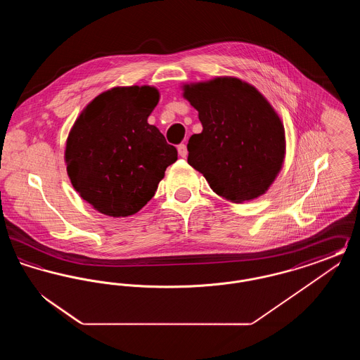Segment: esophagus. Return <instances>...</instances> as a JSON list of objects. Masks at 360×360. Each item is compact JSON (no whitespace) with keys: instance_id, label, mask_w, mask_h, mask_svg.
Here are the masks:
<instances>
[{"instance_id":"34e87169","label":"esophagus","mask_w":360,"mask_h":360,"mask_svg":"<svg viewBox=\"0 0 360 360\" xmlns=\"http://www.w3.org/2000/svg\"><path fill=\"white\" fill-rule=\"evenodd\" d=\"M178 154L181 158H186L188 156V147L186 144H179L178 146Z\"/></svg>"}]
</instances>
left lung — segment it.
<instances>
[{
  "label": "left lung",
  "mask_w": 360,
  "mask_h": 360,
  "mask_svg": "<svg viewBox=\"0 0 360 360\" xmlns=\"http://www.w3.org/2000/svg\"><path fill=\"white\" fill-rule=\"evenodd\" d=\"M182 89L202 124V132L188 139V165L231 202L264 194L286 153L285 128L274 108L257 87L233 77Z\"/></svg>",
  "instance_id": "left-lung-1"
}]
</instances>
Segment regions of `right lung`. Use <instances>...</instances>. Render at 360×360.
Segmentation results:
<instances>
[{
    "instance_id": "add662e5",
    "label": "right lung",
    "mask_w": 360,
    "mask_h": 360,
    "mask_svg": "<svg viewBox=\"0 0 360 360\" xmlns=\"http://www.w3.org/2000/svg\"><path fill=\"white\" fill-rule=\"evenodd\" d=\"M158 103L154 86L113 87L87 103L74 122L65 151L68 174L100 213H137L178 159L176 148L147 122Z\"/></svg>"
}]
</instances>
